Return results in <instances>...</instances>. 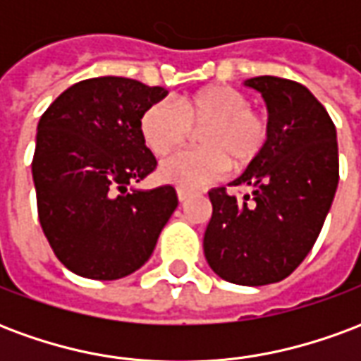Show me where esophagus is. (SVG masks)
<instances>
[{
    "label": "esophagus",
    "mask_w": 361,
    "mask_h": 361,
    "mask_svg": "<svg viewBox=\"0 0 361 361\" xmlns=\"http://www.w3.org/2000/svg\"><path fill=\"white\" fill-rule=\"evenodd\" d=\"M189 197H191V193H189L188 189H178V199H180V203H185Z\"/></svg>",
    "instance_id": "1"
}]
</instances>
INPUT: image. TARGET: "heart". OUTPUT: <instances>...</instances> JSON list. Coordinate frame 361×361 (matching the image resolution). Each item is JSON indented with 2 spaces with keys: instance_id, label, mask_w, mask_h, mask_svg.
I'll use <instances>...</instances> for the list:
<instances>
[{
  "instance_id": "1",
  "label": "heart",
  "mask_w": 361,
  "mask_h": 361,
  "mask_svg": "<svg viewBox=\"0 0 361 361\" xmlns=\"http://www.w3.org/2000/svg\"><path fill=\"white\" fill-rule=\"evenodd\" d=\"M201 150H188L164 160L158 178L181 189H199L216 181L230 166L235 172L250 168L269 142V121L251 110L247 96L232 87H209L185 96L176 106L154 102L141 118L145 145L166 157L185 145L191 131Z\"/></svg>"
}]
</instances>
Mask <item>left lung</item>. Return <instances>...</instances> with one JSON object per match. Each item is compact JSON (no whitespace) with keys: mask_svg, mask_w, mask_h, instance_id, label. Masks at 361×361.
Returning a JSON list of instances; mask_svg holds the SVG:
<instances>
[{"mask_svg":"<svg viewBox=\"0 0 361 361\" xmlns=\"http://www.w3.org/2000/svg\"><path fill=\"white\" fill-rule=\"evenodd\" d=\"M243 85L265 98L269 142L232 181L250 193L209 191L203 250L220 279L263 286L292 274L317 240L338 185V145L333 119L303 85L271 75Z\"/></svg>","mask_w":361,"mask_h":361,"instance_id":"8db88e82","label":"left lung"}]
</instances>
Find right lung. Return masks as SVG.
Instances as JSON below:
<instances>
[{
    "instance_id": "add662e5",
    "label": "right lung",
    "mask_w": 361,
    "mask_h": 361,
    "mask_svg": "<svg viewBox=\"0 0 361 361\" xmlns=\"http://www.w3.org/2000/svg\"><path fill=\"white\" fill-rule=\"evenodd\" d=\"M166 94L135 79L96 77L61 92L38 121V219L56 257L79 276L118 280L141 269L178 207L172 185L131 188L157 168L141 118Z\"/></svg>"
}]
</instances>
